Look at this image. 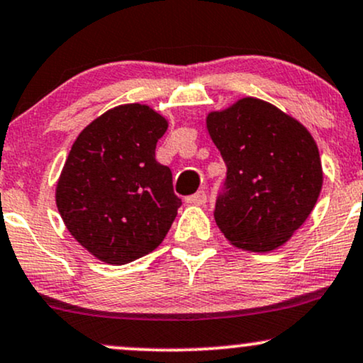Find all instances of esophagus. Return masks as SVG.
Masks as SVG:
<instances>
[{"instance_id": "obj_1", "label": "esophagus", "mask_w": 363, "mask_h": 363, "mask_svg": "<svg viewBox=\"0 0 363 363\" xmlns=\"http://www.w3.org/2000/svg\"><path fill=\"white\" fill-rule=\"evenodd\" d=\"M186 203L198 204V206H203V204H206V193H204V191H198V193L193 194V196H187Z\"/></svg>"}]
</instances>
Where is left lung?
Instances as JSON below:
<instances>
[{
    "mask_svg": "<svg viewBox=\"0 0 363 363\" xmlns=\"http://www.w3.org/2000/svg\"><path fill=\"white\" fill-rule=\"evenodd\" d=\"M226 164L215 220L233 245L276 250L311 215L323 186L311 133L274 104L243 98L206 118Z\"/></svg>",
    "mask_w": 363,
    "mask_h": 363,
    "instance_id": "left-lung-1",
    "label": "left lung"
}]
</instances>
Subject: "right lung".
<instances>
[{
    "mask_svg": "<svg viewBox=\"0 0 363 363\" xmlns=\"http://www.w3.org/2000/svg\"><path fill=\"white\" fill-rule=\"evenodd\" d=\"M167 120L145 104H121L76 138L55 189L71 235L96 259L123 265L162 243L182 201L155 160Z\"/></svg>",
    "mask_w": 363,
    "mask_h": 363,
    "instance_id": "add662e5",
    "label": "right lung"
}]
</instances>
